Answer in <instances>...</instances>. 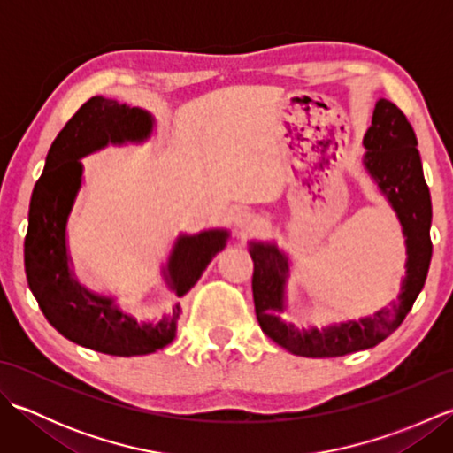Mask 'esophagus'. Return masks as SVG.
<instances>
[{
    "instance_id": "esophagus-1",
    "label": "esophagus",
    "mask_w": 453,
    "mask_h": 453,
    "mask_svg": "<svg viewBox=\"0 0 453 453\" xmlns=\"http://www.w3.org/2000/svg\"><path fill=\"white\" fill-rule=\"evenodd\" d=\"M234 224H235V227L239 229V234H249V232H253V229L257 227V216L253 214V211H249V210H237L235 214H234Z\"/></svg>"
}]
</instances>
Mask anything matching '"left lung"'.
<instances>
[{
  "instance_id": "8db88e82",
  "label": "left lung",
  "mask_w": 453,
  "mask_h": 453,
  "mask_svg": "<svg viewBox=\"0 0 453 453\" xmlns=\"http://www.w3.org/2000/svg\"><path fill=\"white\" fill-rule=\"evenodd\" d=\"M362 165L389 206L397 214L407 247L405 276L397 300L389 307L365 315L325 325L321 329L297 326L282 319L288 307L290 258L274 242H249L255 273L253 300L257 321L266 336L288 352L305 358H333L372 349L397 329L425 286L430 258L432 202L422 173L418 142L407 117L388 99L375 103L372 127L365 130Z\"/></svg>"
}]
</instances>
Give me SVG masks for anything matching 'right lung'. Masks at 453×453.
I'll return each mask as SVG.
<instances>
[{
    "instance_id": "obj_1",
    "label": "right lung",
    "mask_w": 453,
    "mask_h": 453,
    "mask_svg": "<svg viewBox=\"0 0 453 453\" xmlns=\"http://www.w3.org/2000/svg\"><path fill=\"white\" fill-rule=\"evenodd\" d=\"M153 128L151 112L101 95L91 97L52 142L28 208L25 273L38 307L65 339L111 356H143L167 346L177 336L180 305H173L161 321L138 323L120 310L117 297L80 284L67 249V219L83 185L81 159L107 146H138L151 138ZM227 239L224 227L180 234L161 268L163 282L177 297L185 296Z\"/></svg>"
}]
</instances>
